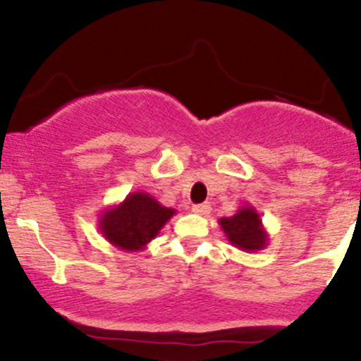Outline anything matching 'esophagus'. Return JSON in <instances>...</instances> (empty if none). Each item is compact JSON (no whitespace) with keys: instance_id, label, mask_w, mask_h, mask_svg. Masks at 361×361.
<instances>
[{"instance_id":"obj_1","label":"esophagus","mask_w":361,"mask_h":361,"mask_svg":"<svg viewBox=\"0 0 361 361\" xmlns=\"http://www.w3.org/2000/svg\"><path fill=\"white\" fill-rule=\"evenodd\" d=\"M193 214L197 215H209L210 214V205L209 204H200V205H193Z\"/></svg>"}]
</instances>
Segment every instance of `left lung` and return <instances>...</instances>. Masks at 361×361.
<instances>
[{"mask_svg":"<svg viewBox=\"0 0 361 361\" xmlns=\"http://www.w3.org/2000/svg\"><path fill=\"white\" fill-rule=\"evenodd\" d=\"M219 226L226 234L227 241L238 250L255 252L264 250L268 244V233L264 231L259 214L255 207L244 205L231 217L219 219Z\"/></svg>","mask_w":361,"mask_h":361,"instance_id":"1","label":"left lung"}]
</instances>
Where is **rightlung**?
<instances>
[{
    "label": "right lung",
    "instance_id": "1",
    "mask_svg": "<svg viewBox=\"0 0 361 361\" xmlns=\"http://www.w3.org/2000/svg\"><path fill=\"white\" fill-rule=\"evenodd\" d=\"M175 214V209L161 205L152 195L134 192L118 205L103 210L98 229L118 250L144 251Z\"/></svg>",
    "mask_w": 361,
    "mask_h": 361
}]
</instances>
